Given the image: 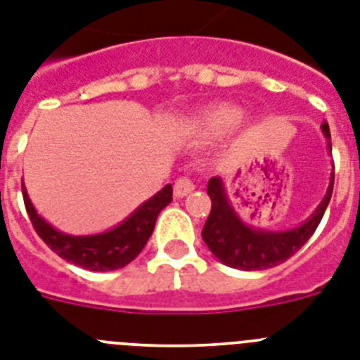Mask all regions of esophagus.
Returning a JSON list of instances; mask_svg holds the SVG:
<instances>
[{
	"instance_id": "1",
	"label": "esophagus",
	"mask_w": 360,
	"mask_h": 360,
	"mask_svg": "<svg viewBox=\"0 0 360 360\" xmlns=\"http://www.w3.org/2000/svg\"><path fill=\"white\" fill-rule=\"evenodd\" d=\"M195 185L194 181L188 179V177H179V179L175 181L174 185V195L175 198H185V195H188L190 192H194Z\"/></svg>"
}]
</instances>
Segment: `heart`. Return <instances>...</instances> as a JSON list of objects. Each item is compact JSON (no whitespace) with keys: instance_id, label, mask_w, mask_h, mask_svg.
Returning a JSON list of instances; mask_svg holds the SVG:
<instances>
[{"instance_id":"b5f03b06","label":"heart","mask_w":360,"mask_h":360,"mask_svg":"<svg viewBox=\"0 0 360 360\" xmlns=\"http://www.w3.org/2000/svg\"><path fill=\"white\" fill-rule=\"evenodd\" d=\"M243 111L238 105L217 104L201 111L192 119V128L201 137H221L240 124Z\"/></svg>"}]
</instances>
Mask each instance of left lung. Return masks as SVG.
Returning <instances> with one entry per match:
<instances>
[{
	"instance_id": "1",
	"label": "left lung",
	"mask_w": 360,
	"mask_h": 360,
	"mask_svg": "<svg viewBox=\"0 0 360 360\" xmlns=\"http://www.w3.org/2000/svg\"><path fill=\"white\" fill-rule=\"evenodd\" d=\"M322 131H324L328 146L331 150V143H329L331 135H329L328 122L322 124ZM333 179L335 174L331 172L328 192L307 221L291 231L274 232L252 229L241 221V217L238 216L226 198L221 177H212L207 186L212 208H210L208 219L201 232L203 241L208 249L212 250V255L229 267L241 269V271H262V269L276 267L291 258L313 236V232L316 231V226L328 208L331 194H333Z\"/></svg>"
}]
</instances>
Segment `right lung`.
Instances as JSON below:
<instances>
[{"label":"right lung","mask_w":360,"mask_h":360,"mask_svg":"<svg viewBox=\"0 0 360 360\" xmlns=\"http://www.w3.org/2000/svg\"><path fill=\"white\" fill-rule=\"evenodd\" d=\"M21 192L27 214L38 236L60 258L87 271H115L134 262L152 236L159 212L172 201V185H166L111 231L93 236H71L56 231L44 217L38 216L27 195L25 185H21Z\"/></svg>","instance_id":"1"}]
</instances>
